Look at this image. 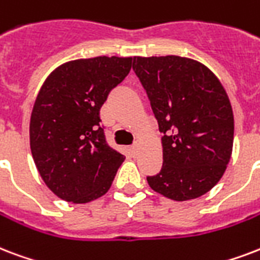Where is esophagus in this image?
I'll return each instance as SVG.
<instances>
[{"instance_id": "34e87169", "label": "esophagus", "mask_w": 260, "mask_h": 260, "mask_svg": "<svg viewBox=\"0 0 260 260\" xmlns=\"http://www.w3.org/2000/svg\"><path fill=\"white\" fill-rule=\"evenodd\" d=\"M131 154H132V155H136V154H138V151H139V144L138 143H135L134 146H131Z\"/></svg>"}]
</instances>
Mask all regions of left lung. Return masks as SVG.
Returning a JSON list of instances; mask_svg holds the SVG:
<instances>
[{
	"instance_id": "1",
	"label": "left lung",
	"mask_w": 260,
	"mask_h": 260,
	"mask_svg": "<svg viewBox=\"0 0 260 260\" xmlns=\"http://www.w3.org/2000/svg\"><path fill=\"white\" fill-rule=\"evenodd\" d=\"M162 138L161 172L152 191L176 202L205 195L221 180L233 150L235 118L218 77L180 55L134 57Z\"/></svg>"
}]
</instances>
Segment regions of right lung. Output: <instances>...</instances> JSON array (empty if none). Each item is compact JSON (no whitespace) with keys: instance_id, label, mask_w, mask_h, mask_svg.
<instances>
[{"instance_id":"right-lung-1","label":"right lung","mask_w":260,"mask_h":260,"mask_svg":"<svg viewBox=\"0 0 260 260\" xmlns=\"http://www.w3.org/2000/svg\"><path fill=\"white\" fill-rule=\"evenodd\" d=\"M132 57H94L59 65L38 92L29 120V147L41 177L65 202L104 196L125 156L109 147L99 110L125 79Z\"/></svg>"}]
</instances>
